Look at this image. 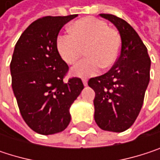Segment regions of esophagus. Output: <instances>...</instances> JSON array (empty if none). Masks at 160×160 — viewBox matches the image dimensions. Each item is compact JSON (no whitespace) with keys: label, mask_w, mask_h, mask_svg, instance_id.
Instances as JSON below:
<instances>
[{"label":"esophagus","mask_w":160,"mask_h":160,"mask_svg":"<svg viewBox=\"0 0 160 160\" xmlns=\"http://www.w3.org/2000/svg\"><path fill=\"white\" fill-rule=\"evenodd\" d=\"M82 82H83L84 86H87V84H88V80H85V79H83V80H82Z\"/></svg>","instance_id":"1"}]
</instances>
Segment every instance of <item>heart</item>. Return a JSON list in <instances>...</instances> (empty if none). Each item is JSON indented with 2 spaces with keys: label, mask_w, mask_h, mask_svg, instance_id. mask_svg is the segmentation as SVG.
<instances>
[{
  "label": "heart",
  "mask_w": 160,
  "mask_h": 160,
  "mask_svg": "<svg viewBox=\"0 0 160 160\" xmlns=\"http://www.w3.org/2000/svg\"><path fill=\"white\" fill-rule=\"evenodd\" d=\"M72 33H65L56 40L57 51L68 65L74 64L83 54L87 58L80 61L71 70L81 78L96 75L101 68H109L116 63L120 52V37L118 31L95 17H85L70 27Z\"/></svg>",
  "instance_id": "heart-1"
}]
</instances>
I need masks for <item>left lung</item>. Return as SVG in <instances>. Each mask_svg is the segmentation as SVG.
I'll list each match as a JSON object with an SVG mask.
<instances>
[{
	"instance_id": "8db88e82",
	"label": "left lung",
	"mask_w": 160,
	"mask_h": 160,
	"mask_svg": "<svg viewBox=\"0 0 160 160\" xmlns=\"http://www.w3.org/2000/svg\"><path fill=\"white\" fill-rule=\"evenodd\" d=\"M100 16L118 28L121 45L118 60L106 74L92 78L88 85L94 91V120L104 131L121 132L137 118L150 80L151 60L143 41L122 18Z\"/></svg>"
}]
</instances>
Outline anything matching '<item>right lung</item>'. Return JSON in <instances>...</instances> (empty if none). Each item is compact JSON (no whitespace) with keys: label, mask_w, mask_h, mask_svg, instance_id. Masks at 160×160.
<instances>
[{"label":"right lung","mask_w":160,"mask_h":160,"mask_svg":"<svg viewBox=\"0 0 160 160\" xmlns=\"http://www.w3.org/2000/svg\"><path fill=\"white\" fill-rule=\"evenodd\" d=\"M76 16L41 17L25 29L15 46L12 88L23 119L40 134L57 133L68 126L69 108L84 88L80 78L64 80L68 66L56 47L60 29Z\"/></svg>","instance_id":"right-lung-1"}]
</instances>
